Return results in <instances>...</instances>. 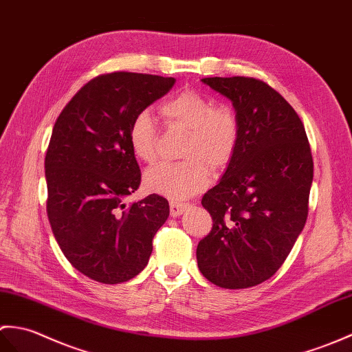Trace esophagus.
<instances>
[{
	"instance_id": "34e87169",
	"label": "esophagus",
	"mask_w": 352,
	"mask_h": 352,
	"mask_svg": "<svg viewBox=\"0 0 352 352\" xmlns=\"http://www.w3.org/2000/svg\"><path fill=\"white\" fill-rule=\"evenodd\" d=\"M190 203H182V201H176L171 200L170 201V215L171 217H179L182 215L186 209H190Z\"/></svg>"
}]
</instances>
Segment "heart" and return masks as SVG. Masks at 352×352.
<instances>
[{
	"instance_id": "1",
	"label": "heart",
	"mask_w": 352,
	"mask_h": 352,
	"mask_svg": "<svg viewBox=\"0 0 352 352\" xmlns=\"http://www.w3.org/2000/svg\"><path fill=\"white\" fill-rule=\"evenodd\" d=\"M170 128L188 131L181 164H158L146 171L144 186L151 192L170 199H188L209 184V167L228 166L235 155L239 124L235 113L215 107L212 100L194 90H184L161 105ZM129 144L135 158L152 162L156 158L158 129L152 116L143 111L129 126Z\"/></svg>"
}]
</instances>
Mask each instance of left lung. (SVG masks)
<instances>
[{
    "label": "left lung",
    "mask_w": 352,
    "mask_h": 352,
    "mask_svg": "<svg viewBox=\"0 0 352 352\" xmlns=\"http://www.w3.org/2000/svg\"><path fill=\"white\" fill-rule=\"evenodd\" d=\"M201 82L232 100L239 140L201 199L214 224L199 242L197 265L217 286L252 287L276 274L306 224L314 160L298 114L268 84L245 76Z\"/></svg>",
    "instance_id": "left-lung-1"
}]
</instances>
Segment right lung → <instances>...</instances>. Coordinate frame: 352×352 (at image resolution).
Here are the masks:
<instances>
[{
    "mask_svg": "<svg viewBox=\"0 0 352 352\" xmlns=\"http://www.w3.org/2000/svg\"><path fill=\"white\" fill-rule=\"evenodd\" d=\"M175 82L132 72L96 76L54 124L45 158L46 210L66 259L95 282L116 285L142 272L168 218V201L158 194L129 205L124 199L142 181L131 123Z\"/></svg>",
    "mask_w": 352,
    "mask_h": 352,
    "instance_id": "1",
    "label": "right lung"
}]
</instances>
